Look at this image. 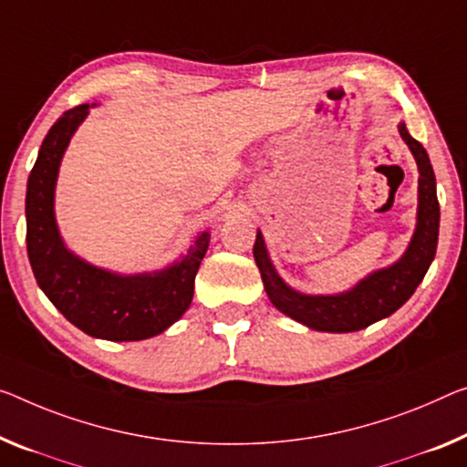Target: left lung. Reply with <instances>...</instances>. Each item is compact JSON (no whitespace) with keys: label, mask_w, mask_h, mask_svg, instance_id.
Listing matches in <instances>:
<instances>
[{"label":"left lung","mask_w":467,"mask_h":467,"mask_svg":"<svg viewBox=\"0 0 467 467\" xmlns=\"http://www.w3.org/2000/svg\"><path fill=\"white\" fill-rule=\"evenodd\" d=\"M399 133L418 162V223L407 250L399 261L378 269L350 290L338 294H305L284 282L271 263L261 229L256 232L253 248L256 267L261 271L265 292L277 311L317 332L347 334L357 332L379 319L390 317L403 306L421 284L434 261L439 244L441 206L436 198V177L428 152L418 140L409 135L405 123H399Z\"/></svg>","instance_id":"8db88e82"}]
</instances>
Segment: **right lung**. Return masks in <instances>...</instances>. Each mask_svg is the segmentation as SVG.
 I'll return each mask as SVG.
<instances>
[{
	"mask_svg": "<svg viewBox=\"0 0 467 467\" xmlns=\"http://www.w3.org/2000/svg\"><path fill=\"white\" fill-rule=\"evenodd\" d=\"M89 109L81 104L64 112L41 143L26 183L28 261L43 294L81 332L112 342L146 340L162 334L190 308L211 234L200 232L188 253L169 267L135 275L98 267L67 248L56 223V182L70 138Z\"/></svg>",
	"mask_w": 467,
	"mask_h": 467,
	"instance_id": "1",
	"label": "right lung"
}]
</instances>
